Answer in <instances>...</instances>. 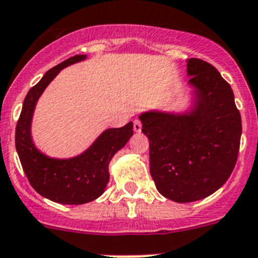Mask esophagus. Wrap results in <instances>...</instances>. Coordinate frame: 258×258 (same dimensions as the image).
<instances>
[{"label": "esophagus", "mask_w": 258, "mask_h": 258, "mask_svg": "<svg viewBox=\"0 0 258 258\" xmlns=\"http://www.w3.org/2000/svg\"><path fill=\"white\" fill-rule=\"evenodd\" d=\"M134 131H135V132L142 131V122H140L139 119L134 120Z\"/></svg>", "instance_id": "34e87169"}]
</instances>
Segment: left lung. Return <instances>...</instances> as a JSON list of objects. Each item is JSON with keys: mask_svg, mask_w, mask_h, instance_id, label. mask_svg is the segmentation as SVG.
<instances>
[{"mask_svg": "<svg viewBox=\"0 0 258 258\" xmlns=\"http://www.w3.org/2000/svg\"><path fill=\"white\" fill-rule=\"evenodd\" d=\"M196 106L189 114L140 115L149 139L151 175L162 196L176 203L205 199L222 187L237 161L241 116L231 87L200 58L187 61Z\"/></svg>", "mask_w": 258, "mask_h": 258, "instance_id": "8db88e82", "label": "left lung"}]
</instances>
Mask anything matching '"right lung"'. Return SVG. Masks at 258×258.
<instances>
[{"label": "right lung", "instance_id": "obj_1", "mask_svg": "<svg viewBox=\"0 0 258 258\" xmlns=\"http://www.w3.org/2000/svg\"><path fill=\"white\" fill-rule=\"evenodd\" d=\"M83 59L86 55H74L46 71L27 93L15 128V147L28 182L41 196L66 205H80L101 196L109 182V162L134 134L132 122L120 128L106 130L84 153L70 160L49 158L36 149L31 139L36 102L63 67Z\"/></svg>", "mask_w": 258, "mask_h": 258}]
</instances>
